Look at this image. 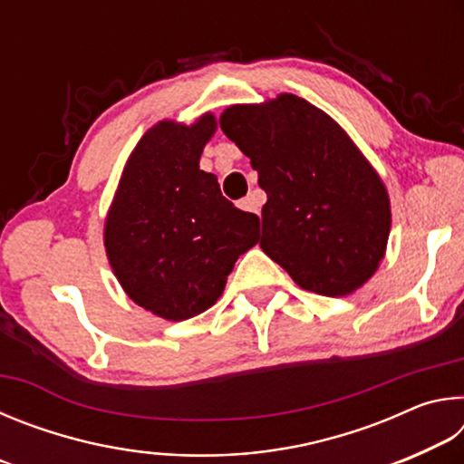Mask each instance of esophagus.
<instances>
[{
  "label": "esophagus",
  "mask_w": 464,
  "mask_h": 464,
  "mask_svg": "<svg viewBox=\"0 0 464 464\" xmlns=\"http://www.w3.org/2000/svg\"><path fill=\"white\" fill-rule=\"evenodd\" d=\"M260 204L254 198V196H246V198L239 200V208L241 210H247V213H260Z\"/></svg>",
  "instance_id": "obj_1"
}]
</instances>
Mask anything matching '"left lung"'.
<instances>
[{
	"mask_svg": "<svg viewBox=\"0 0 464 464\" xmlns=\"http://www.w3.org/2000/svg\"><path fill=\"white\" fill-rule=\"evenodd\" d=\"M218 122L268 196L264 254L324 296H345L368 282L387 249L391 202L348 132L293 93L229 106Z\"/></svg>",
	"mask_w": 464,
	"mask_h": 464,
	"instance_id": "8db88e82",
	"label": "left lung"
}]
</instances>
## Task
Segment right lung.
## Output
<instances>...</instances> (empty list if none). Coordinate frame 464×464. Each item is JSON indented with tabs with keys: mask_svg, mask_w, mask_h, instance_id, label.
I'll return each instance as SVG.
<instances>
[{
	"mask_svg": "<svg viewBox=\"0 0 464 464\" xmlns=\"http://www.w3.org/2000/svg\"><path fill=\"white\" fill-rule=\"evenodd\" d=\"M217 119L161 121L132 149L110 204L104 246L139 307L184 321L213 307L235 262L260 239V218L221 194L200 155Z\"/></svg>",
	"mask_w": 464,
	"mask_h": 464,
	"instance_id": "1",
	"label": "right lung"
}]
</instances>
